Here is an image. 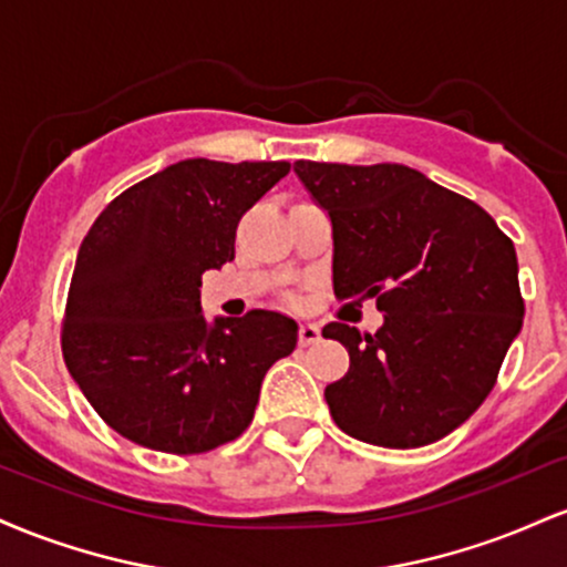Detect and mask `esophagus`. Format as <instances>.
Here are the masks:
<instances>
[{
  "label": "esophagus",
  "instance_id": "1",
  "mask_svg": "<svg viewBox=\"0 0 567 567\" xmlns=\"http://www.w3.org/2000/svg\"><path fill=\"white\" fill-rule=\"evenodd\" d=\"M320 341V328L311 322H301V328H298V343L301 347H311V343Z\"/></svg>",
  "mask_w": 567,
  "mask_h": 567
}]
</instances>
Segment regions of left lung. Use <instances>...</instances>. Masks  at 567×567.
I'll list each match as a JSON object with an SVG mask.
<instances>
[{
    "label": "left lung",
    "mask_w": 567,
    "mask_h": 567,
    "mask_svg": "<svg viewBox=\"0 0 567 567\" xmlns=\"http://www.w3.org/2000/svg\"><path fill=\"white\" fill-rule=\"evenodd\" d=\"M333 224V290L375 298L373 336L322 328L349 351L324 400L341 432L381 447L451 434L496 386L523 328L517 252L477 202L405 165L296 162Z\"/></svg>",
    "instance_id": "1"
}]
</instances>
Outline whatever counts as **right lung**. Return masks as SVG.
<instances>
[{
    "instance_id": "add662e5",
    "label": "right lung",
    "mask_w": 567,
    "mask_h": 567,
    "mask_svg": "<svg viewBox=\"0 0 567 567\" xmlns=\"http://www.w3.org/2000/svg\"><path fill=\"white\" fill-rule=\"evenodd\" d=\"M288 162L184 159L106 205L76 256L61 347L71 379L122 437L194 455L250 426L266 370L296 349L279 311L202 317L207 269L234 261L239 218Z\"/></svg>"
}]
</instances>
